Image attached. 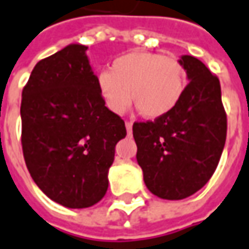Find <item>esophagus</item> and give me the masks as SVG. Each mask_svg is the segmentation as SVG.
<instances>
[{
    "label": "esophagus",
    "mask_w": 249,
    "mask_h": 249,
    "mask_svg": "<svg viewBox=\"0 0 249 249\" xmlns=\"http://www.w3.org/2000/svg\"><path fill=\"white\" fill-rule=\"evenodd\" d=\"M125 128H126V132L128 133L132 132V123H131V121H126V123H125Z\"/></svg>",
    "instance_id": "obj_1"
}]
</instances>
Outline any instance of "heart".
<instances>
[{
  "mask_svg": "<svg viewBox=\"0 0 249 249\" xmlns=\"http://www.w3.org/2000/svg\"><path fill=\"white\" fill-rule=\"evenodd\" d=\"M187 85L183 65L172 56L136 51L117 57L110 70L98 74V90L108 110L124 113L131 103L146 118L156 120L172 111Z\"/></svg>",
  "mask_w": 249,
  "mask_h": 249,
  "instance_id": "1",
  "label": "heart"
}]
</instances>
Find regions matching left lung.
I'll list each match as a JSON object with an SVG mask.
<instances>
[{
  "mask_svg": "<svg viewBox=\"0 0 249 249\" xmlns=\"http://www.w3.org/2000/svg\"><path fill=\"white\" fill-rule=\"evenodd\" d=\"M179 62L190 82L178 106L132 126L144 183L164 200H183L198 192L213 175L226 142L218 77L194 56L183 55Z\"/></svg>",
  "mask_w": 249,
  "mask_h": 249,
  "instance_id": "obj_1",
  "label": "left lung"
}]
</instances>
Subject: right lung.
<instances>
[{"label": "right lung", "instance_id": "1", "mask_svg": "<svg viewBox=\"0 0 249 249\" xmlns=\"http://www.w3.org/2000/svg\"><path fill=\"white\" fill-rule=\"evenodd\" d=\"M88 47L70 44L39 60L23 88L22 147L33 180L52 201L88 208L107 192L121 117L98 90Z\"/></svg>", "mask_w": 249, "mask_h": 249}]
</instances>
